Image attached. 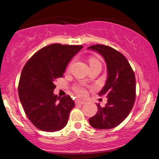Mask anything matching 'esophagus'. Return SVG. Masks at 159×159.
I'll return each instance as SVG.
<instances>
[{"label":"esophagus","mask_w":159,"mask_h":159,"mask_svg":"<svg viewBox=\"0 0 159 159\" xmlns=\"http://www.w3.org/2000/svg\"><path fill=\"white\" fill-rule=\"evenodd\" d=\"M75 102L76 105H83V104L85 103V102H84V101H81V100H79V99H75Z\"/></svg>","instance_id":"1"}]
</instances>
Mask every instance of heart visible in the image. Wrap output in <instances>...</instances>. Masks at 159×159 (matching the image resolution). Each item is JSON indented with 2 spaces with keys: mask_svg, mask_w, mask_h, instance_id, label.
Masks as SVG:
<instances>
[{
  "mask_svg": "<svg viewBox=\"0 0 159 159\" xmlns=\"http://www.w3.org/2000/svg\"><path fill=\"white\" fill-rule=\"evenodd\" d=\"M92 65H101V63L99 60H96V59H90V66ZM71 66V63L69 66V67H68V70L70 69ZM72 90L75 95L80 97H85V96L87 95V93H88L86 87L84 84H75L74 86L72 87Z\"/></svg>",
  "mask_w": 159,
  "mask_h": 159,
  "instance_id": "1",
  "label": "heart"
}]
</instances>
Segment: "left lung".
Returning a JSON list of instances; mask_svg holds the SVG:
<instances>
[{"instance_id": "obj_1", "label": "left lung", "mask_w": 159, "mask_h": 159, "mask_svg": "<svg viewBox=\"0 0 159 159\" xmlns=\"http://www.w3.org/2000/svg\"><path fill=\"white\" fill-rule=\"evenodd\" d=\"M99 53L107 66L108 77L105 86L99 93L107 97L104 107L97 104L98 111L89 118V123L96 129L116 128L128 117L136 99L135 75L123 54L112 48L102 44L89 47Z\"/></svg>"}]
</instances>
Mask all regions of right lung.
Here are the masks:
<instances>
[{
    "label": "right lung",
    "mask_w": 159,
    "mask_h": 159,
    "mask_svg": "<svg viewBox=\"0 0 159 159\" xmlns=\"http://www.w3.org/2000/svg\"><path fill=\"white\" fill-rule=\"evenodd\" d=\"M82 48L48 45L36 52L22 69L19 97L26 116L39 130L55 132L67 125L75 102L69 95L61 98L54 95V81L63 76L68 63Z\"/></svg>",
    "instance_id": "right-lung-1"
}]
</instances>
